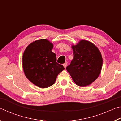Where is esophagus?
Listing matches in <instances>:
<instances>
[{"mask_svg":"<svg viewBox=\"0 0 121 121\" xmlns=\"http://www.w3.org/2000/svg\"><path fill=\"white\" fill-rule=\"evenodd\" d=\"M63 65V67H65V68H66V67H67V62H65L64 64Z\"/></svg>","mask_w":121,"mask_h":121,"instance_id":"1","label":"esophagus"}]
</instances>
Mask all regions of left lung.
I'll list each match as a JSON object with an SVG mask.
<instances>
[{
    "label": "left lung",
    "mask_w": 121,
    "mask_h": 121,
    "mask_svg": "<svg viewBox=\"0 0 121 121\" xmlns=\"http://www.w3.org/2000/svg\"><path fill=\"white\" fill-rule=\"evenodd\" d=\"M73 59L66 70L79 86L84 87L93 82L101 72L102 65L101 54L91 42L82 40L72 45Z\"/></svg>",
    "instance_id": "1"
}]
</instances>
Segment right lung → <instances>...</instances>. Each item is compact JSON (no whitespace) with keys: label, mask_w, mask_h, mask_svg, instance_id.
<instances>
[{"label":"right lung","mask_w":121,"mask_h":121,"mask_svg":"<svg viewBox=\"0 0 121 121\" xmlns=\"http://www.w3.org/2000/svg\"><path fill=\"white\" fill-rule=\"evenodd\" d=\"M53 44L46 39L29 45L22 57L23 71L31 83L40 88L54 84L57 76L65 69L56 62V54L52 52Z\"/></svg>","instance_id":"1"}]
</instances>
